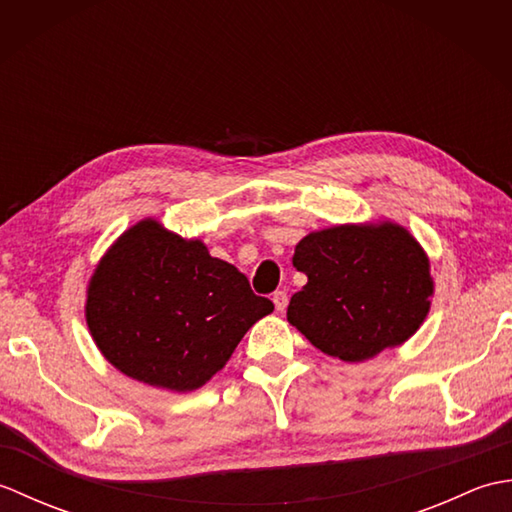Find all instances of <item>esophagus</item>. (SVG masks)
<instances>
[{
    "label": "esophagus",
    "mask_w": 512,
    "mask_h": 512,
    "mask_svg": "<svg viewBox=\"0 0 512 512\" xmlns=\"http://www.w3.org/2000/svg\"><path fill=\"white\" fill-rule=\"evenodd\" d=\"M273 303H275L277 312H284L288 308V295H286V292L284 290H277L275 295H273Z\"/></svg>",
    "instance_id": "obj_1"
}]
</instances>
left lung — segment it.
<instances>
[{"mask_svg": "<svg viewBox=\"0 0 512 512\" xmlns=\"http://www.w3.org/2000/svg\"><path fill=\"white\" fill-rule=\"evenodd\" d=\"M292 264L308 284L292 295L288 321L321 352L347 363L405 343L431 306L429 259L398 224L310 233Z\"/></svg>", "mask_w": 512, "mask_h": 512, "instance_id": "1", "label": "left lung"}]
</instances>
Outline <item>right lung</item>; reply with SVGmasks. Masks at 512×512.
Segmentation results:
<instances>
[{"mask_svg": "<svg viewBox=\"0 0 512 512\" xmlns=\"http://www.w3.org/2000/svg\"><path fill=\"white\" fill-rule=\"evenodd\" d=\"M275 310L246 275L158 222L129 228L96 266L88 328L103 356L140 383L193 391L220 372L253 323Z\"/></svg>", "mask_w": 512, "mask_h": 512, "instance_id": "right-lung-1", "label": "right lung"}]
</instances>
